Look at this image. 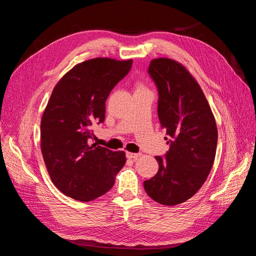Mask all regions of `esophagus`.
<instances>
[{
  "instance_id": "1",
  "label": "esophagus",
  "mask_w": 256,
  "mask_h": 256,
  "mask_svg": "<svg viewBox=\"0 0 256 256\" xmlns=\"http://www.w3.org/2000/svg\"><path fill=\"white\" fill-rule=\"evenodd\" d=\"M126 156L127 158H130V159H136L141 156V154H134V152H126Z\"/></svg>"
}]
</instances>
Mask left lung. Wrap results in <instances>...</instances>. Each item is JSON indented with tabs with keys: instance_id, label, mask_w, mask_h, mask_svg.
Masks as SVG:
<instances>
[{
	"instance_id": "1",
	"label": "left lung",
	"mask_w": 256,
	"mask_h": 256,
	"mask_svg": "<svg viewBox=\"0 0 256 256\" xmlns=\"http://www.w3.org/2000/svg\"><path fill=\"white\" fill-rule=\"evenodd\" d=\"M148 74L158 88V116L170 150L164 158L156 156L159 170L144 182V189L157 203L174 206L192 198L205 182L216 157L218 130L202 88L184 65L154 58Z\"/></svg>"
}]
</instances>
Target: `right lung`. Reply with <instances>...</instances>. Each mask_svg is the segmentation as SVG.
Wrapping results in <instances>:
<instances>
[{"label": "right lung", "instance_id": "1", "mask_svg": "<svg viewBox=\"0 0 256 256\" xmlns=\"http://www.w3.org/2000/svg\"><path fill=\"white\" fill-rule=\"evenodd\" d=\"M132 60L96 58L76 64L53 88L40 122L47 171L65 196L90 202L109 191L126 164L124 152L90 144L92 128L106 118V100Z\"/></svg>", "mask_w": 256, "mask_h": 256}]
</instances>
